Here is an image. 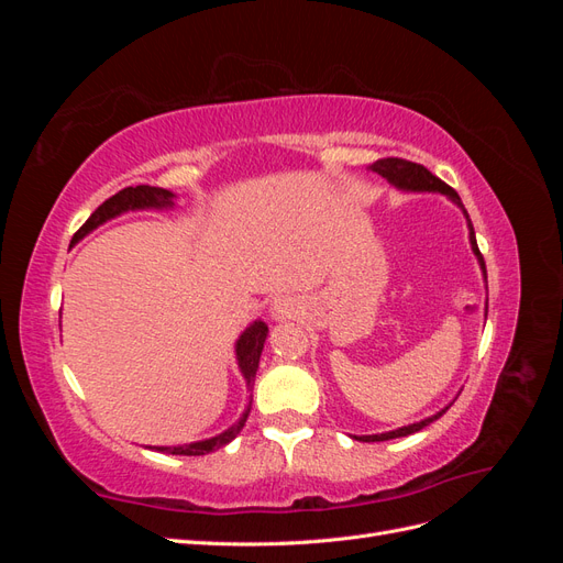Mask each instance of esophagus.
Here are the masks:
<instances>
[{"mask_svg":"<svg viewBox=\"0 0 563 563\" xmlns=\"http://www.w3.org/2000/svg\"><path fill=\"white\" fill-rule=\"evenodd\" d=\"M300 312H302L300 300L291 298V296H284V298L275 300V305H272V319H277V321L296 319V317H300Z\"/></svg>","mask_w":563,"mask_h":563,"instance_id":"1","label":"esophagus"}]
</instances>
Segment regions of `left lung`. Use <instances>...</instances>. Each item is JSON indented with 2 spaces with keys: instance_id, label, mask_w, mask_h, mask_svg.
Masks as SVG:
<instances>
[{
  "instance_id": "obj_1",
  "label": "left lung",
  "mask_w": 563,
  "mask_h": 563,
  "mask_svg": "<svg viewBox=\"0 0 563 563\" xmlns=\"http://www.w3.org/2000/svg\"><path fill=\"white\" fill-rule=\"evenodd\" d=\"M371 172H376L378 176H383L387 183H391L395 187H399V190H406V192H441L446 195L451 201H455L460 209H463L465 218H467V228H470V244H472V251L476 255V261H479L484 275H486V265H484V255L479 251V246H476V236H474V228H472V220L463 207V201H460L457 192L453 190V187H449L444 180H439L437 176H432L428 168H424L422 164H416V162H408V159H399V157H387V159H378L371 164ZM449 411L446 408H441L439 413L424 418L420 422H413V424H406V428H399V430H391V432H385V434H366V437H354L360 441H387V439H399V437H408L413 432H420L422 428H428L430 422H434L437 418H441Z\"/></svg>"
}]
</instances>
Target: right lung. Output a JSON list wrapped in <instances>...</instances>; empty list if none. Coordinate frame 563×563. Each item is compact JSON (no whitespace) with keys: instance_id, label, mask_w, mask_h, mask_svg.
Segmentation results:
<instances>
[{"instance_id":"right-lung-1","label":"right lung","mask_w":563,"mask_h":563,"mask_svg":"<svg viewBox=\"0 0 563 563\" xmlns=\"http://www.w3.org/2000/svg\"><path fill=\"white\" fill-rule=\"evenodd\" d=\"M174 192L164 190V187H152V185H135V187H124V190H119L117 195H112L110 199H106L100 207L89 216L87 223H84L75 236H73V244H77L79 240H84L89 232H93L98 225L108 223V220L122 216L126 211H141V209H172L174 207ZM70 244V246H73ZM265 338H267V323L265 321H253L251 327L240 335L234 345L236 352V364H240L242 376L246 380V387L253 389V380H255V371H258L261 364V352L265 345ZM251 411V401L246 406L244 416L240 418V422H234L232 428H228L225 432H220L218 437L211 439H203V441H192V444H183V446H155L157 451H166L172 455H207L220 446L230 444V441L242 432L244 422L249 418ZM152 449V446H150Z\"/></svg>"}]
</instances>
